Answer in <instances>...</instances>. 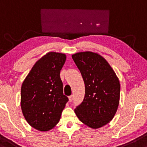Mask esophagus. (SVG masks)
Returning a JSON list of instances; mask_svg holds the SVG:
<instances>
[{"mask_svg":"<svg viewBox=\"0 0 147 147\" xmlns=\"http://www.w3.org/2000/svg\"><path fill=\"white\" fill-rule=\"evenodd\" d=\"M69 101L71 102L72 100L74 99V96L73 95H71L70 96H69Z\"/></svg>","mask_w":147,"mask_h":147,"instance_id":"34e87169","label":"esophagus"}]
</instances>
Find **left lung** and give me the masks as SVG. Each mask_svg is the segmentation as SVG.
Returning a JSON list of instances; mask_svg holds the SVG:
<instances>
[{
    "label": "left lung",
    "instance_id": "1",
    "mask_svg": "<svg viewBox=\"0 0 147 147\" xmlns=\"http://www.w3.org/2000/svg\"><path fill=\"white\" fill-rule=\"evenodd\" d=\"M72 58L85 86L84 99L74 112L84 124L94 129L100 128L113 119L117 110L119 80L106 60L96 53H77Z\"/></svg>",
    "mask_w": 147,
    "mask_h": 147
}]
</instances>
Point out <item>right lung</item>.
Listing matches in <instances>:
<instances>
[{
  "mask_svg": "<svg viewBox=\"0 0 147 147\" xmlns=\"http://www.w3.org/2000/svg\"><path fill=\"white\" fill-rule=\"evenodd\" d=\"M65 54L49 52L34 64L21 90V107L27 122L39 131L56 126L68 102L63 94L60 71Z\"/></svg>",
  "mask_w": 147,
  "mask_h": 147,
  "instance_id": "1",
  "label": "right lung"
}]
</instances>
